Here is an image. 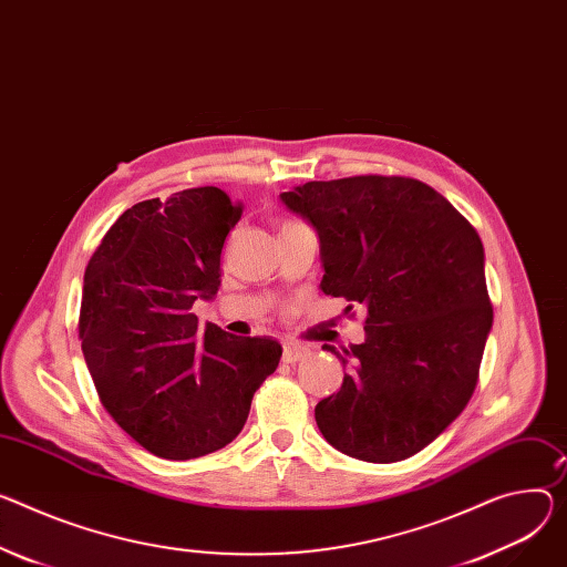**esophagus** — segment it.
<instances>
[{
	"label": "esophagus",
	"instance_id": "1",
	"mask_svg": "<svg viewBox=\"0 0 567 567\" xmlns=\"http://www.w3.org/2000/svg\"><path fill=\"white\" fill-rule=\"evenodd\" d=\"M307 354H310V348L296 346V343H287L285 350H282V362H285V364H296V362H300V359H305Z\"/></svg>",
	"mask_w": 567,
	"mask_h": 567
}]
</instances>
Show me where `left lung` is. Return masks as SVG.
<instances>
[{
  "label": "left lung",
  "instance_id": "left-lung-1",
  "mask_svg": "<svg viewBox=\"0 0 567 567\" xmlns=\"http://www.w3.org/2000/svg\"><path fill=\"white\" fill-rule=\"evenodd\" d=\"M280 200L319 235L323 293L367 310L364 343L323 346L350 373L315 409L321 434L371 463L421 452L477 386L493 326L477 230L402 176L312 181Z\"/></svg>",
  "mask_w": 567,
  "mask_h": 567
}]
</instances>
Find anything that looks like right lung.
<instances>
[{
	"instance_id": "right-lung-1",
	"label": "right lung",
	"mask_w": 567,
	"mask_h": 567,
	"mask_svg": "<svg viewBox=\"0 0 567 567\" xmlns=\"http://www.w3.org/2000/svg\"><path fill=\"white\" fill-rule=\"evenodd\" d=\"M241 217L219 187L128 208L83 276L79 337L115 423L151 454L187 461L241 432L252 393L278 369L271 337L198 326L194 300L221 287V248Z\"/></svg>"
}]
</instances>
